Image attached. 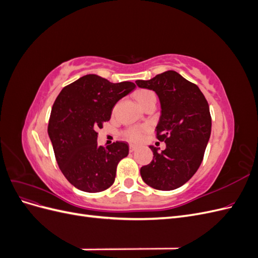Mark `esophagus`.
<instances>
[{"instance_id": "esophagus-1", "label": "esophagus", "mask_w": 258, "mask_h": 258, "mask_svg": "<svg viewBox=\"0 0 258 258\" xmlns=\"http://www.w3.org/2000/svg\"><path fill=\"white\" fill-rule=\"evenodd\" d=\"M129 150H130V152L132 153V152H135V151L137 150V147H136L135 145H132V144H131V145L129 146Z\"/></svg>"}]
</instances>
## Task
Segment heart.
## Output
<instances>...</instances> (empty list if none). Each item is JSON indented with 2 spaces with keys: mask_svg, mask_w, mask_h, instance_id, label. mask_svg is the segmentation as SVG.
Returning a JSON list of instances; mask_svg holds the SVG:
<instances>
[{
  "mask_svg": "<svg viewBox=\"0 0 258 258\" xmlns=\"http://www.w3.org/2000/svg\"><path fill=\"white\" fill-rule=\"evenodd\" d=\"M152 98H156L155 97V93L151 90H140L137 95V99L139 101L140 104H143L145 103L147 100H150ZM148 130L147 126H137V127H131L129 129H127L126 131L123 132V136L126 139H128L130 142H134V143H138L141 141L143 139V136L145 132Z\"/></svg>",
  "mask_w": 258,
  "mask_h": 258,
  "instance_id": "b5f03b06",
  "label": "heart"
}]
</instances>
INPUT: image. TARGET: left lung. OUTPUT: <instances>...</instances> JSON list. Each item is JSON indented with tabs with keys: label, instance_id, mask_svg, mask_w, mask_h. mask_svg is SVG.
<instances>
[{
	"label": "left lung",
	"instance_id": "left-lung-1",
	"mask_svg": "<svg viewBox=\"0 0 258 258\" xmlns=\"http://www.w3.org/2000/svg\"><path fill=\"white\" fill-rule=\"evenodd\" d=\"M140 88L154 90L160 100L161 115L156 136L166 150L150 146L154 157L140 170L142 179L158 190H172L184 185L200 167L211 135L208 101L197 85L175 71L137 81Z\"/></svg>",
	"mask_w": 258,
	"mask_h": 258
}]
</instances>
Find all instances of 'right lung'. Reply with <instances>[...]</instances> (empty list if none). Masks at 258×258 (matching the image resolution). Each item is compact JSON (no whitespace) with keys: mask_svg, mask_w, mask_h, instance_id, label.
I'll return each mask as SVG.
<instances>
[{"mask_svg":"<svg viewBox=\"0 0 258 258\" xmlns=\"http://www.w3.org/2000/svg\"><path fill=\"white\" fill-rule=\"evenodd\" d=\"M135 88L131 82L114 84L88 74L66 86L54 101L48 136L61 172L77 189L99 192L113 185L117 165L128 156L129 146L124 142L99 146L97 130Z\"/></svg>","mask_w":258,"mask_h":258,"instance_id":"right-lung-1","label":"right lung"}]
</instances>
